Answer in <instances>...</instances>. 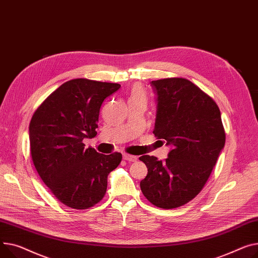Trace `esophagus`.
Listing matches in <instances>:
<instances>
[{"label":"esophagus","instance_id":"34e87169","mask_svg":"<svg viewBox=\"0 0 258 258\" xmlns=\"http://www.w3.org/2000/svg\"><path fill=\"white\" fill-rule=\"evenodd\" d=\"M123 159L127 162H136L137 160H138V158H137V157L132 156V154H127V153L123 154Z\"/></svg>","mask_w":258,"mask_h":258}]
</instances>
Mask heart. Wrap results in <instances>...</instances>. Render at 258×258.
I'll return each instance as SVG.
<instances>
[{"mask_svg": "<svg viewBox=\"0 0 258 258\" xmlns=\"http://www.w3.org/2000/svg\"><path fill=\"white\" fill-rule=\"evenodd\" d=\"M130 99H145L146 100V93L140 85L136 84L133 86V88L131 90Z\"/></svg>", "mask_w": 258, "mask_h": 258, "instance_id": "1", "label": "heart"}]
</instances>
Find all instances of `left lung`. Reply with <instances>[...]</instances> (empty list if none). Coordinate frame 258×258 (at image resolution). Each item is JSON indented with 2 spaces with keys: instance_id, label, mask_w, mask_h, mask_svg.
Segmentation results:
<instances>
[{
  "instance_id": "left-lung-1",
  "label": "left lung",
  "mask_w": 258,
  "mask_h": 258,
  "mask_svg": "<svg viewBox=\"0 0 258 258\" xmlns=\"http://www.w3.org/2000/svg\"><path fill=\"white\" fill-rule=\"evenodd\" d=\"M151 86L158 97L153 134L172 149L164 162L140 157L148 168L140 186L149 202L171 210L200 193L225 145V131L214 99L191 81L169 78Z\"/></svg>"
}]
</instances>
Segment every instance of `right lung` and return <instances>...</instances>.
<instances>
[{
    "label": "right lung",
    "instance_id": "1",
    "mask_svg": "<svg viewBox=\"0 0 258 258\" xmlns=\"http://www.w3.org/2000/svg\"><path fill=\"white\" fill-rule=\"evenodd\" d=\"M120 85L88 79L62 84L33 114L29 138L37 172L54 196L66 207L86 210L104 198L108 175L122 154L98 153L85 147L96 136L102 101Z\"/></svg>",
    "mask_w": 258,
    "mask_h": 258
}]
</instances>
